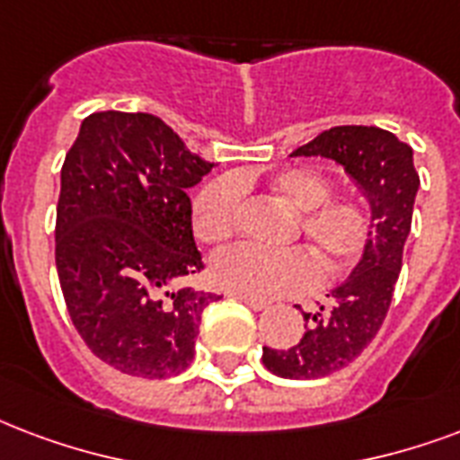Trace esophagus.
I'll return each instance as SVG.
<instances>
[{"instance_id":"1","label":"esophagus","mask_w":460,"mask_h":460,"mask_svg":"<svg viewBox=\"0 0 460 460\" xmlns=\"http://www.w3.org/2000/svg\"><path fill=\"white\" fill-rule=\"evenodd\" d=\"M231 296H234V299H238V301H243L245 306H251V308H253V311H262V308L270 306L268 301L253 299V296H245V294H231Z\"/></svg>"}]
</instances>
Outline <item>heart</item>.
<instances>
[{"mask_svg": "<svg viewBox=\"0 0 460 460\" xmlns=\"http://www.w3.org/2000/svg\"><path fill=\"white\" fill-rule=\"evenodd\" d=\"M241 185L248 175L217 178L198 192L192 202V229L205 243H222L234 236L241 207ZM272 198L294 212V234L311 241L325 270L338 275L362 258L369 243L371 217L355 198H331V181L314 168H285L268 181ZM217 285L253 299L289 296L318 282V268L299 248L261 251L253 245H234L212 261Z\"/></svg>", "mask_w": 460, "mask_h": 460, "instance_id": "obj_1", "label": "heart"}]
</instances>
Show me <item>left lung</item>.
<instances>
[{"label":"left lung","mask_w":460,"mask_h":460,"mask_svg":"<svg viewBox=\"0 0 460 460\" xmlns=\"http://www.w3.org/2000/svg\"><path fill=\"white\" fill-rule=\"evenodd\" d=\"M292 156L335 161L369 202L371 212L369 243L352 275L325 294L331 299L328 308L304 314L306 332L294 347H262V364L275 376L323 378L355 362L384 323L401 275L420 175L412 146L388 129L364 125L325 129L294 149Z\"/></svg>","instance_id":"left-lung-1"}]
</instances>
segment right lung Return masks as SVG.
<instances>
[{
  "instance_id": "obj_1",
  "label": "right lung",
  "mask_w": 460,
  "mask_h": 460,
  "mask_svg": "<svg viewBox=\"0 0 460 460\" xmlns=\"http://www.w3.org/2000/svg\"><path fill=\"white\" fill-rule=\"evenodd\" d=\"M215 164L149 113H93L59 178L55 262L66 311L98 359L166 378L190 364L219 294L181 287L202 265L188 190Z\"/></svg>"
}]
</instances>
